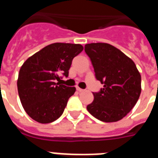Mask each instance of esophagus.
I'll use <instances>...</instances> for the list:
<instances>
[{
  "instance_id": "obj_1",
  "label": "esophagus",
  "mask_w": 158,
  "mask_h": 158,
  "mask_svg": "<svg viewBox=\"0 0 158 158\" xmlns=\"http://www.w3.org/2000/svg\"><path fill=\"white\" fill-rule=\"evenodd\" d=\"M77 90L78 92H83L84 91V89H81V88H79V87H77Z\"/></svg>"
}]
</instances>
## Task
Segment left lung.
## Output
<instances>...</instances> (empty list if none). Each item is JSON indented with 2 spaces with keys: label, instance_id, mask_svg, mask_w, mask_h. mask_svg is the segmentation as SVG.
<instances>
[{
  "label": "left lung",
  "instance_id": "8db88e82",
  "mask_svg": "<svg viewBox=\"0 0 158 158\" xmlns=\"http://www.w3.org/2000/svg\"><path fill=\"white\" fill-rule=\"evenodd\" d=\"M85 51L91 59L96 79L104 85L87 106L93 116L105 123L122 119L141 94V75L135 62L120 50L104 43H89Z\"/></svg>",
  "mask_w": 158,
  "mask_h": 158
}]
</instances>
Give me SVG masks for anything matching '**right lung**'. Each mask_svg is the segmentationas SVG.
<instances>
[{"instance_id":"right-lung-1","label":"right lung","mask_w":158,"mask_h":158,"mask_svg":"<svg viewBox=\"0 0 158 158\" xmlns=\"http://www.w3.org/2000/svg\"><path fill=\"white\" fill-rule=\"evenodd\" d=\"M83 46L55 43L29 57L19 69L18 93L23 109L40 123H50L62 115L75 87L55 83L60 75H69L73 58Z\"/></svg>"}]
</instances>
